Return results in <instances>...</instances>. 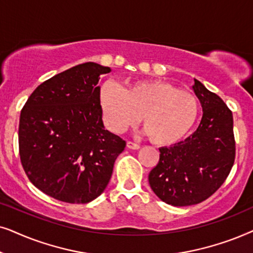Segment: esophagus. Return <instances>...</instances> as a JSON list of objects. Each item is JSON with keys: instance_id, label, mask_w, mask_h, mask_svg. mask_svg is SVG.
Here are the masks:
<instances>
[{"instance_id": "esophagus-1", "label": "esophagus", "mask_w": 253, "mask_h": 253, "mask_svg": "<svg viewBox=\"0 0 253 253\" xmlns=\"http://www.w3.org/2000/svg\"><path fill=\"white\" fill-rule=\"evenodd\" d=\"M127 148H129V149H133V150H136L140 148V144L132 142V141H128V142H127Z\"/></svg>"}]
</instances>
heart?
<instances>
[{
  "mask_svg": "<svg viewBox=\"0 0 253 253\" xmlns=\"http://www.w3.org/2000/svg\"><path fill=\"white\" fill-rule=\"evenodd\" d=\"M104 119L113 132L141 121L153 143L172 144L186 135L197 120L199 103L186 90L163 80H137L123 89L107 82L100 90Z\"/></svg>",
  "mask_w": 253,
  "mask_h": 253,
  "instance_id": "1",
  "label": "heart"
}]
</instances>
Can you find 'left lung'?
I'll return each mask as SVG.
<instances>
[{"label":"left lung","mask_w":253,"mask_h":253,"mask_svg":"<svg viewBox=\"0 0 253 253\" xmlns=\"http://www.w3.org/2000/svg\"><path fill=\"white\" fill-rule=\"evenodd\" d=\"M193 90L204 112L199 127L184 141L160 148V161L148 177L154 193L178 207L200 204L214 194L236 155L232 112L198 80Z\"/></svg>","instance_id":"obj_1"}]
</instances>
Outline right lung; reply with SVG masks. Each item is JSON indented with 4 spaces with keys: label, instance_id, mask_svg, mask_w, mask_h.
Wrapping results in <instances>:
<instances>
[{
    "label": "right lung",
    "instance_id": "1",
    "mask_svg": "<svg viewBox=\"0 0 253 253\" xmlns=\"http://www.w3.org/2000/svg\"><path fill=\"white\" fill-rule=\"evenodd\" d=\"M109 67L85 62L37 86L19 118L23 169L43 193L68 204L99 197L126 141L104 128L100 87Z\"/></svg>",
    "mask_w": 253,
    "mask_h": 253
}]
</instances>
